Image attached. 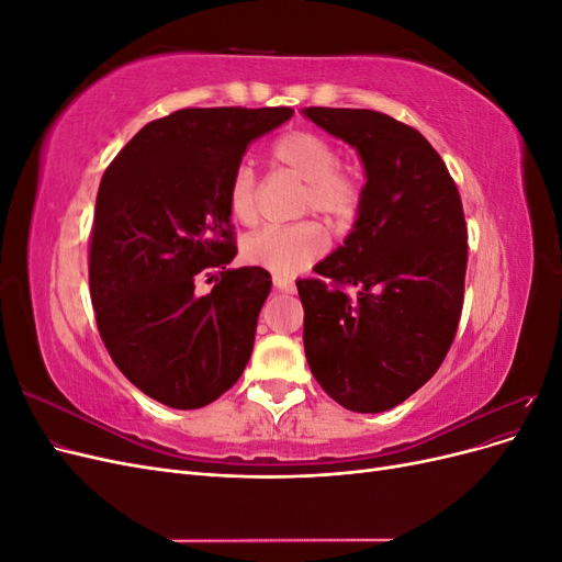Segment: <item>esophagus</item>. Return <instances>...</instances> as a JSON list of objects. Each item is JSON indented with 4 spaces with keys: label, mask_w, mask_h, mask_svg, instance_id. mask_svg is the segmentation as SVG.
Returning <instances> with one entry per match:
<instances>
[{
    "label": "esophagus",
    "mask_w": 562,
    "mask_h": 562,
    "mask_svg": "<svg viewBox=\"0 0 562 562\" xmlns=\"http://www.w3.org/2000/svg\"><path fill=\"white\" fill-rule=\"evenodd\" d=\"M271 281H274V288H277V291H281V293H295V283L291 279L274 277Z\"/></svg>",
    "instance_id": "esophagus-1"
}]
</instances>
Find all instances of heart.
<instances>
[{
    "instance_id": "obj_1",
    "label": "heart",
    "mask_w": 562,
    "mask_h": 562,
    "mask_svg": "<svg viewBox=\"0 0 562 562\" xmlns=\"http://www.w3.org/2000/svg\"><path fill=\"white\" fill-rule=\"evenodd\" d=\"M274 161L304 180L300 211L316 213L328 225L342 227L356 217L363 201V182L353 171L339 166L335 145L314 131H291L274 143ZM227 203L234 220L250 225L258 215V178L252 168H234L227 187ZM326 250V234L314 220L293 225H267L246 236L244 258L274 271L295 274L312 265Z\"/></svg>"
}]
</instances>
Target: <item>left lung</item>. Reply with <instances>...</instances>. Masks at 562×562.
<instances>
[{
	"instance_id": "obj_1",
	"label": "left lung",
	"mask_w": 562,
	"mask_h": 562,
	"mask_svg": "<svg viewBox=\"0 0 562 562\" xmlns=\"http://www.w3.org/2000/svg\"><path fill=\"white\" fill-rule=\"evenodd\" d=\"M366 166L356 225L323 279L297 281L304 353L326 394L353 413H384L427 384L464 304L467 223L443 159L419 131L375 110L307 108Z\"/></svg>"
}]
</instances>
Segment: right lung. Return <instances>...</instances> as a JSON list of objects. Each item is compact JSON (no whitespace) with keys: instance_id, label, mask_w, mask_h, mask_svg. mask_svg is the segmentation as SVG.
<instances>
[{"instance_id":"add662e5","label":"right lung","mask_w":562,"mask_h":562,"mask_svg":"<svg viewBox=\"0 0 562 562\" xmlns=\"http://www.w3.org/2000/svg\"><path fill=\"white\" fill-rule=\"evenodd\" d=\"M291 116L184 108L143 126L100 180L89 248L98 333L124 378L168 407L213 403L250 359L271 279L227 267V187L248 145Z\"/></svg>"}]
</instances>
